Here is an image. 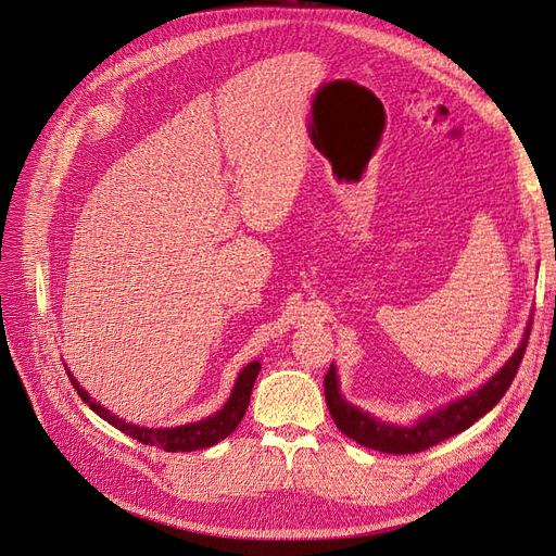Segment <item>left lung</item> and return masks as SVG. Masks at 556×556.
Instances as JSON below:
<instances>
[{"instance_id": "1", "label": "left lung", "mask_w": 556, "mask_h": 556, "mask_svg": "<svg viewBox=\"0 0 556 556\" xmlns=\"http://www.w3.org/2000/svg\"><path fill=\"white\" fill-rule=\"evenodd\" d=\"M531 319L527 325L525 339H521L519 348L513 352V357L501 366V371L496 376H492L482 387H478L476 392H470L457 401L447 403L445 408H439L435 413L417 419L413 427H394L380 422V419L348 403L339 392V376H336V366L331 364L325 376V399L336 427L359 445L387 454H415L439 445L445 439H452V435L462 433L464 429L478 422L482 415L490 413L503 399V394L508 392L510 382L517 376L521 357H525L531 333Z\"/></svg>"}]
</instances>
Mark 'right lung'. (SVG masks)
Here are the masks:
<instances>
[{
	"label": "right lung",
	"mask_w": 556,
	"mask_h": 556,
	"mask_svg": "<svg viewBox=\"0 0 556 556\" xmlns=\"http://www.w3.org/2000/svg\"><path fill=\"white\" fill-rule=\"evenodd\" d=\"M260 362H250L243 371L237 378V384H233L231 396L227 399V403L223 406V410H217L215 415L199 419V422L192 425H182V427H164V429H148V427H139V425H129L125 419H121L117 415L109 413L102 403H97L90 399V394L83 390V387L76 382V378L72 376V371H66L72 378V384L76 387L78 396L88 403V406L106 419L109 425H113L115 429H121L123 433L131 435L143 445H155L162 447L166 452H192V450H204L211 447L215 443H220L223 439L239 427V422L243 419L248 403H250V394H252V384L257 380L260 374Z\"/></svg>",
	"instance_id": "add662e5"
}]
</instances>
